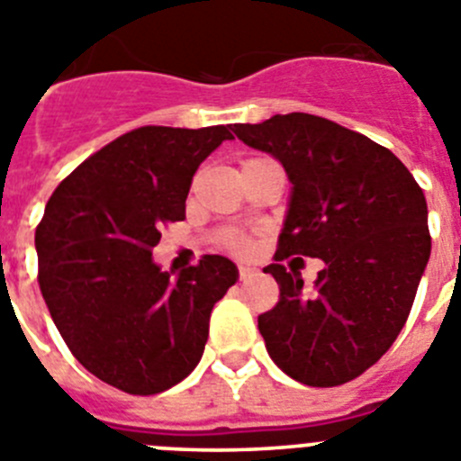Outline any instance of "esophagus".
<instances>
[{
	"mask_svg": "<svg viewBox=\"0 0 461 461\" xmlns=\"http://www.w3.org/2000/svg\"><path fill=\"white\" fill-rule=\"evenodd\" d=\"M238 272H240V279H249V276L256 275L254 267H249V266H240Z\"/></svg>",
	"mask_w": 461,
	"mask_h": 461,
	"instance_id": "esophagus-1",
	"label": "esophagus"
}]
</instances>
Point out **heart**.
<instances>
[{
    "instance_id": "b5f03b06",
    "label": "heart",
    "mask_w": 461,
    "mask_h": 461,
    "mask_svg": "<svg viewBox=\"0 0 461 461\" xmlns=\"http://www.w3.org/2000/svg\"><path fill=\"white\" fill-rule=\"evenodd\" d=\"M247 161H251V158H247ZM223 244H226L228 249L238 251V254H247V251L251 249V244H254V240L249 238L247 233H242V230H223Z\"/></svg>"
}]
</instances>
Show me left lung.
<instances>
[{
    "label": "left lung",
    "mask_w": 461,
    "mask_h": 461,
    "mask_svg": "<svg viewBox=\"0 0 461 461\" xmlns=\"http://www.w3.org/2000/svg\"><path fill=\"white\" fill-rule=\"evenodd\" d=\"M249 148L270 152L293 182L291 207L266 267L279 303L258 316L281 372L332 388L367 372L404 328L431 251L427 201L402 161L362 133L309 113L235 124ZM288 255L326 267L304 294Z\"/></svg>",
    "instance_id": "left-lung-1"
}]
</instances>
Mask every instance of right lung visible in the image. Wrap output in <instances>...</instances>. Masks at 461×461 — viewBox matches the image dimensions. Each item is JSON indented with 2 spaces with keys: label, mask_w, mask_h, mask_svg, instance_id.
I'll list each match as a JSON object with an SVG mask.
<instances>
[{
  "label": "right lung",
  "mask_w": 461,
  "mask_h": 461,
  "mask_svg": "<svg viewBox=\"0 0 461 461\" xmlns=\"http://www.w3.org/2000/svg\"><path fill=\"white\" fill-rule=\"evenodd\" d=\"M230 126H140L59 182L36 226L39 286L68 351L129 394H157L189 376L205 351L210 313L238 281L223 256L177 276L152 249L185 219L198 166Z\"/></svg>",
  "instance_id": "obj_1"
}]
</instances>
